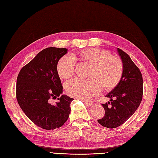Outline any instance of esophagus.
Masks as SVG:
<instances>
[{"label":"esophagus","mask_w":158,"mask_h":158,"mask_svg":"<svg viewBox=\"0 0 158 158\" xmlns=\"http://www.w3.org/2000/svg\"><path fill=\"white\" fill-rule=\"evenodd\" d=\"M80 100H82V102H84L85 103L88 104V106H92V105L93 104V102L92 101H91V100H85V99H79Z\"/></svg>","instance_id":"obj_1"}]
</instances>
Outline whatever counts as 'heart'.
I'll return each mask as SVG.
<instances>
[{
	"mask_svg": "<svg viewBox=\"0 0 158 158\" xmlns=\"http://www.w3.org/2000/svg\"><path fill=\"white\" fill-rule=\"evenodd\" d=\"M76 59L89 65L87 79L74 78L65 84L67 94L79 99H88L98 94L99 91L111 90L120 82L123 74V63L117 56L101 49H88L76 55L67 54L62 56L57 63L56 69L62 78L73 76L76 68Z\"/></svg>",
	"mask_w": 158,
	"mask_h": 158,
	"instance_id": "obj_1",
	"label": "heart"
}]
</instances>
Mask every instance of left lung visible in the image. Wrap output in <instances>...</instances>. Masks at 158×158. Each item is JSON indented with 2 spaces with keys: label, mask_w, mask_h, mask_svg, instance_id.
I'll return each instance as SVG.
<instances>
[{
  "label": "left lung",
  "mask_w": 158,
  "mask_h": 158,
  "mask_svg": "<svg viewBox=\"0 0 158 158\" xmlns=\"http://www.w3.org/2000/svg\"><path fill=\"white\" fill-rule=\"evenodd\" d=\"M117 51L123 63V74L120 82L107 98L110 102L102 104L104 117L98 120L103 127L117 128L127 121L136 111L142 99L143 80L140 71L131 57L123 50Z\"/></svg>",
  "instance_id": "obj_1"
}]
</instances>
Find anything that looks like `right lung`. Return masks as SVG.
Listing matches in <instances>:
<instances>
[{"label": "right lung", "mask_w": 158, "mask_h": 158, "mask_svg": "<svg viewBox=\"0 0 158 158\" xmlns=\"http://www.w3.org/2000/svg\"><path fill=\"white\" fill-rule=\"evenodd\" d=\"M67 51L56 47L42 50L20 70L17 78L19 106L35 125L45 130L63 126L70 113L74 99L60 95L63 86L56 69L57 63ZM51 98L59 102L53 106L49 102Z\"/></svg>", "instance_id": "right-lung-1"}]
</instances>
